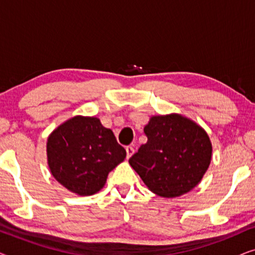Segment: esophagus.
Listing matches in <instances>:
<instances>
[{
  "label": "esophagus",
  "instance_id": "1",
  "mask_svg": "<svg viewBox=\"0 0 255 255\" xmlns=\"http://www.w3.org/2000/svg\"><path fill=\"white\" fill-rule=\"evenodd\" d=\"M127 155H128V158H131L132 156V154H133L134 153V148H133V146L132 145H130V146H127Z\"/></svg>",
  "mask_w": 255,
  "mask_h": 255
}]
</instances>
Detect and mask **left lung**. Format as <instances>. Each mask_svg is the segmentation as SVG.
Returning <instances> with one entry per match:
<instances>
[{"mask_svg":"<svg viewBox=\"0 0 255 255\" xmlns=\"http://www.w3.org/2000/svg\"><path fill=\"white\" fill-rule=\"evenodd\" d=\"M147 142L128 160L153 193L177 197L201 182L212 146L200 125L179 114L153 116L144 128Z\"/></svg>","mask_w":255,"mask_h":255,"instance_id":"1","label":"left lung"}]
</instances>
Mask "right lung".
Here are the masks:
<instances>
[{"label": "right lung", "mask_w": 255, "mask_h": 255, "mask_svg": "<svg viewBox=\"0 0 255 255\" xmlns=\"http://www.w3.org/2000/svg\"><path fill=\"white\" fill-rule=\"evenodd\" d=\"M47 162L59 183L80 196L96 194L127 151L99 118L75 116L50 134Z\"/></svg>", "instance_id": "1"}]
</instances>
